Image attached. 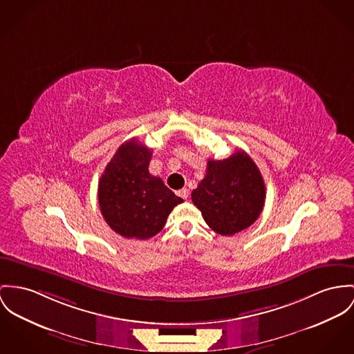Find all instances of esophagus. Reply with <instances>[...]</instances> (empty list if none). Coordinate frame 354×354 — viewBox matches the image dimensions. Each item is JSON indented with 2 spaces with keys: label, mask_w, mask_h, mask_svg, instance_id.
Here are the masks:
<instances>
[{
  "label": "esophagus",
  "mask_w": 354,
  "mask_h": 354,
  "mask_svg": "<svg viewBox=\"0 0 354 354\" xmlns=\"http://www.w3.org/2000/svg\"><path fill=\"white\" fill-rule=\"evenodd\" d=\"M178 195L183 199H187L189 198V190L187 189H182V190L178 191Z\"/></svg>",
  "instance_id": "esophagus-1"
}]
</instances>
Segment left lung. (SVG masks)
<instances>
[{"instance_id":"obj_1","label":"left lung","mask_w":354,"mask_h":354,"mask_svg":"<svg viewBox=\"0 0 354 354\" xmlns=\"http://www.w3.org/2000/svg\"><path fill=\"white\" fill-rule=\"evenodd\" d=\"M191 199L216 233L233 236L261 214L266 186L257 165L239 149L227 159L207 160L206 175Z\"/></svg>"}]
</instances>
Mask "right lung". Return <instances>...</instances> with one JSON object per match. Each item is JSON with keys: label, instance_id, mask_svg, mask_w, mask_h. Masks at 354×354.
<instances>
[{"label": "right lung", "instance_id": "obj_1", "mask_svg": "<svg viewBox=\"0 0 354 354\" xmlns=\"http://www.w3.org/2000/svg\"><path fill=\"white\" fill-rule=\"evenodd\" d=\"M152 149L136 138L124 142L98 183L101 213L110 227L125 239L148 240L165 225L183 199L148 171Z\"/></svg>", "mask_w": 354, "mask_h": 354}]
</instances>
